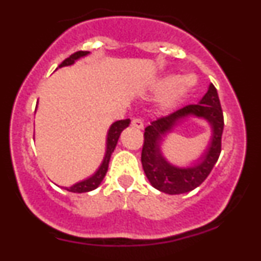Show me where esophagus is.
Masks as SVG:
<instances>
[{
  "label": "esophagus",
  "mask_w": 261,
  "mask_h": 261,
  "mask_svg": "<svg viewBox=\"0 0 261 261\" xmlns=\"http://www.w3.org/2000/svg\"><path fill=\"white\" fill-rule=\"evenodd\" d=\"M131 126L135 128H143V122L141 119H134V120L131 121Z\"/></svg>",
  "instance_id": "esophagus-1"
}]
</instances>
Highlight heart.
<instances>
[{
  "label": "heart",
  "mask_w": 261,
  "mask_h": 261,
  "mask_svg": "<svg viewBox=\"0 0 261 261\" xmlns=\"http://www.w3.org/2000/svg\"><path fill=\"white\" fill-rule=\"evenodd\" d=\"M196 76L194 74H185L178 80L173 74H168L155 81L153 89L158 94H163L161 106L164 110H169L187 98V95L196 86Z\"/></svg>",
  "instance_id": "heart-1"
}]
</instances>
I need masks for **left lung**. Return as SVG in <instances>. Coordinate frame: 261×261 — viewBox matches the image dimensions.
<instances>
[{
  "label": "left lung",
  "instance_id": "obj_1",
  "mask_svg": "<svg viewBox=\"0 0 261 261\" xmlns=\"http://www.w3.org/2000/svg\"><path fill=\"white\" fill-rule=\"evenodd\" d=\"M188 116L205 118L212 126V137L208 147L194 166L181 169L173 166L161 153L160 146L167 133ZM223 113L215 86L210 85L208 91L197 104H190L167 116L152 121L145 128L141 162L151 185L169 195L189 193L202 184L207 178L221 153V139L223 133Z\"/></svg>",
  "mask_w": 261,
  "mask_h": 261
}]
</instances>
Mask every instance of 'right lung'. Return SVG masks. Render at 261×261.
<instances>
[{
	"mask_svg": "<svg viewBox=\"0 0 261 261\" xmlns=\"http://www.w3.org/2000/svg\"><path fill=\"white\" fill-rule=\"evenodd\" d=\"M88 54H89V51L74 53L70 56V58L64 60V61L59 65L58 68L65 67V66L73 65L76 60L83 58V56H87ZM128 125H130V119L119 120V121H115L114 124H112V126H110L109 130H108L106 154H104L103 162H101L99 168H98V170L94 173V174H93L92 176H89L88 179L76 182V184L72 185V187H70V188H65L66 190L71 191V193H88V191L94 190V189H97L98 187H99L101 180H103L104 176H106L107 172H108L110 157H112V153L116 147V143H118V140H119V137H120V134L122 133V130H124V128H126L128 126Z\"/></svg>",
	"mask_w": 261,
	"mask_h": 261,
	"instance_id": "1",
	"label": "right lung"
}]
</instances>
